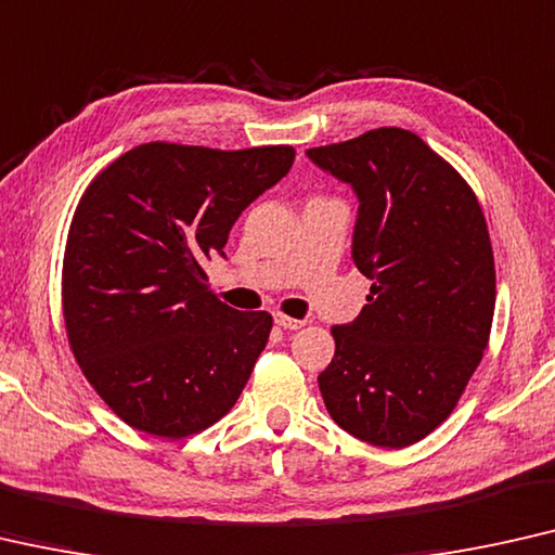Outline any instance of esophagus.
Segmentation results:
<instances>
[{
	"instance_id": "esophagus-1",
	"label": "esophagus",
	"mask_w": 555,
	"mask_h": 555,
	"mask_svg": "<svg viewBox=\"0 0 555 555\" xmlns=\"http://www.w3.org/2000/svg\"><path fill=\"white\" fill-rule=\"evenodd\" d=\"M274 321H276V326H281V328H288V331H296V328H301V326L306 324V321H301V319H292V317H286V313H276Z\"/></svg>"
}]
</instances>
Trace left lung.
<instances>
[{
  "label": "left lung",
  "mask_w": 555,
  "mask_h": 555,
  "mask_svg": "<svg viewBox=\"0 0 555 555\" xmlns=\"http://www.w3.org/2000/svg\"><path fill=\"white\" fill-rule=\"evenodd\" d=\"M306 154L357 192L351 254L371 279L357 321L331 328L321 396L344 431L403 449L451 416L489 346V227L468 181L413 131L371 129Z\"/></svg>",
  "instance_id": "left-lung-1"
}]
</instances>
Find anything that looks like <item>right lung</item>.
<instances>
[{
	"label": "right lung",
	"mask_w": 555,
	"mask_h": 555,
	"mask_svg": "<svg viewBox=\"0 0 555 555\" xmlns=\"http://www.w3.org/2000/svg\"><path fill=\"white\" fill-rule=\"evenodd\" d=\"M294 156L284 144L149 142L81 194L62 267L66 338L124 424L186 438L242 396L274 319L219 301L204 263L224 254L238 214L286 177Z\"/></svg>",
	"instance_id": "right-lung-1"
}]
</instances>
